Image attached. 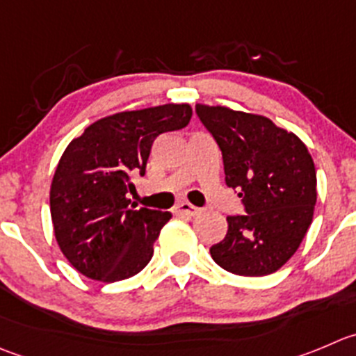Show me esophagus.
I'll return each instance as SVG.
<instances>
[{"mask_svg":"<svg viewBox=\"0 0 356 356\" xmlns=\"http://www.w3.org/2000/svg\"><path fill=\"white\" fill-rule=\"evenodd\" d=\"M199 211H201V209H199L197 206H192L191 202H180V204L175 206V213H180V215L185 216H195L199 215Z\"/></svg>","mask_w":356,"mask_h":356,"instance_id":"obj_1","label":"esophagus"}]
</instances>
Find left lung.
<instances>
[{
    "label": "left lung",
    "mask_w": 356,
    "mask_h": 356,
    "mask_svg": "<svg viewBox=\"0 0 356 356\" xmlns=\"http://www.w3.org/2000/svg\"><path fill=\"white\" fill-rule=\"evenodd\" d=\"M222 150L225 184L246 215L227 216L225 238L209 248L222 269L239 276L274 273L297 252L316 204V171L306 145L267 117L195 104Z\"/></svg>",
    "instance_id": "left-lung-1"
}]
</instances>
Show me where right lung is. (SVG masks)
I'll return each mask as SVG.
<instances>
[{"label":"right lung","mask_w":356,"mask_h":356,"mask_svg":"<svg viewBox=\"0 0 356 356\" xmlns=\"http://www.w3.org/2000/svg\"><path fill=\"white\" fill-rule=\"evenodd\" d=\"M188 104L120 111L94 122L64 150L50 215L57 245L83 276L113 283L140 273L171 213L129 206L133 180L143 176L154 140L184 129Z\"/></svg>","instance_id":"right-lung-1"}]
</instances>
